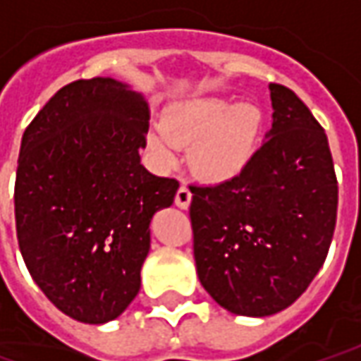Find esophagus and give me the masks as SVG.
<instances>
[{
  "instance_id": "obj_1",
  "label": "esophagus",
  "mask_w": 361,
  "mask_h": 361,
  "mask_svg": "<svg viewBox=\"0 0 361 361\" xmlns=\"http://www.w3.org/2000/svg\"><path fill=\"white\" fill-rule=\"evenodd\" d=\"M176 205L181 207V209H188L190 207V202H192V192H190V188L185 185V183H181L180 188H178V192H176Z\"/></svg>"
}]
</instances>
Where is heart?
<instances>
[{
	"instance_id": "b5f03b06",
	"label": "heart",
	"mask_w": 361,
	"mask_h": 361,
	"mask_svg": "<svg viewBox=\"0 0 361 361\" xmlns=\"http://www.w3.org/2000/svg\"><path fill=\"white\" fill-rule=\"evenodd\" d=\"M264 130V114L254 104L233 106L230 99L202 97L171 107L147 133L149 147L161 161L173 145L192 147V164L207 180H228L254 157Z\"/></svg>"
}]
</instances>
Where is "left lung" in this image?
I'll return each mask as SVG.
<instances>
[{"label":"left lung","instance_id":"obj_1","mask_svg":"<svg viewBox=\"0 0 361 361\" xmlns=\"http://www.w3.org/2000/svg\"><path fill=\"white\" fill-rule=\"evenodd\" d=\"M269 92L271 130L250 164L216 185L190 183L197 278L238 316L292 305L324 266L336 230L326 131L290 87L269 83Z\"/></svg>","mask_w":361,"mask_h":361}]
</instances>
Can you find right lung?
<instances>
[{"label": "right lung", "mask_w": 361, "mask_h": 361, "mask_svg": "<svg viewBox=\"0 0 361 361\" xmlns=\"http://www.w3.org/2000/svg\"><path fill=\"white\" fill-rule=\"evenodd\" d=\"M149 111L111 78L63 85L25 128L16 173L19 252L47 300L104 324L140 292L149 221L180 183L140 164Z\"/></svg>", "instance_id": "right-lung-1"}]
</instances>
